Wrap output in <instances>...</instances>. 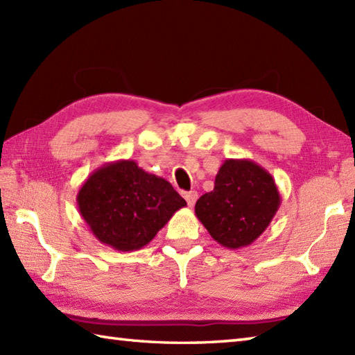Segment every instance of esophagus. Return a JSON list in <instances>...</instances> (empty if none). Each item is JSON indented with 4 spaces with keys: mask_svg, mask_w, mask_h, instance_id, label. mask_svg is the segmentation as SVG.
<instances>
[{
    "mask_svg": "<svg viewBox=\"0 0 355 355\" xmlns=\"http://www.w3.org/2000/svg\"><path fill=\"white\" fill-rule=\"evenodd\" d=\"M183 197H184V200L187 201V206L192 207V206L195 205V201H197V198H198V193L195 192V191H191V192H183Z\"/></svg>",
    "mask_w": 355,
    "mask_h": 355,
    "instance_id": "34e87169",
    "label": "esophagus"
}]
</instances>
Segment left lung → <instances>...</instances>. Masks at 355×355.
<instances>
[{"label": "left lung", "mask_w": 355, "mask_h": 355, "mask_svg": "<svg viewBox=\"0 0 355 355\" xmlns=\"http://www.w3.org/2000/svg\"><path fill=\"white\" fill-rule=\"evenodd\" d=\"M281 195L271 173L247 158H229L215 177L212 192L200 197L195 215L218 244L243 248L273 220Z\"/></svg>", "instance_id": "8db88e82"}]
</instances>
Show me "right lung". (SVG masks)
I'll return each mask as SVG.
<instances>
[{"mask_svg":"<svg viewBox=\"0 0 355 355\" xmlns=\"http://www.w3.org/2000/svg\"><path fill=\"white\" fill-rule=\"evenodd\" d=\"M80 216L102 244L119 252L140 250L186 206L169 182L134 160L103 164L78 192Z\"/></svg>","mask_w":355,"mask_h":355,"instance_id":"add662e5","label":"right lung"}]
</instances>
